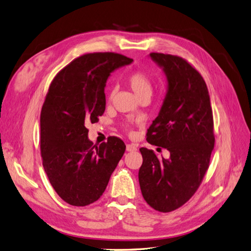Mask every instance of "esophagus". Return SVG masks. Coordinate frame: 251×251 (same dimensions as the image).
Wrapping results in <instances>:
<instances>
[{
    "label": "esophagus",
    "mask_w": 251,
    "mask_h": 251,
    "mask_svg": "<svg viewBox=\"0 0 251 251\" xmlns=\"http://www.w3.org/2000/svg\"><path fill=\"white\" fill-rule=\"evenodd\" d=\"M126 151H127V152H135V151H137V145L133 144V143L127 144L126 145Z\"/></svg>",
    "instance_id": "obj_1"
}]
</instances>
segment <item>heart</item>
Listing matches in <instances>:
<instances>
[{
  "instance_id": "obj_1",
  "label": "heart",
  "mask_w": 251,
  "mask_h": 251,
  "mask_svg": "<svg viewBox=\"0 0 251 251\" xmlns=\"http://www.w3.org/2000/svg\"><path fill=\"white\" fill-rule=\"evenodd\" d=\"M126 82L133 94L137 96L138 99L143 97H151L153 93V82L147 74L142 72H135L127 75ZM114 92L111 93V97Z\"/></svg>"
}]
</instances>
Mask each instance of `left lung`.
I'll return each instance as SVG.
<instances>
[{"label":"left lung","instance_id":"1","mask_svg":"<svg viewBox=\"0 0 251 251\" xmlns=\"http://www.w3.org/2000/svg\"><path fill=\"white\" fill-rule=\"evenodd\" d=\"M149 56L164 72L167 92L147 141L167 149L170 157L140 149L139 184L148 204L168 213L194 196L207 170L215 144L213 112L205 81L189 63L171 54Z\"/></svg>","mask_w":251,"mask_h":251}]
</instances>
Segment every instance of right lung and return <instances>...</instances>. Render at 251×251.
Masks as SVG:
<instances>
[{
  "instance_id": "1",
  "label": "right lung",
  "mask_w": 251,
  "mask_h": 251,
  "mask_svg": "<svg viewBox=\"0 0 251 251\" xmlns=\"http://www.w3.org/2000/svg\"><path fill=\"white\" fill-rule=\"evenodd\" d=\"M131 63L112 52L84 54L63 68L49 87L40 113V152L52 187L68 204L97 201L124 155L126 145L116 137L93 145L86 125L104 112L110 74Z\"/></svg>"
}]
</instances>
